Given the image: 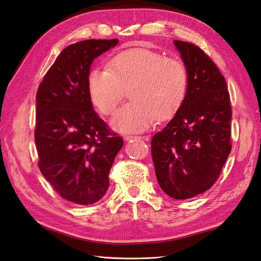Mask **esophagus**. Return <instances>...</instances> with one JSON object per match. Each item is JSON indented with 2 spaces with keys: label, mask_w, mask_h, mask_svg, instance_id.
Listing matches in <instances>:
<instances>
[{
  "label": "esophagus",
  "mask_w": 261,
  "mask_h": 261,
  "mask_svg": "<svg viewBox=\"0 0 261 261\" xmlns=\"http://www.w3.org/2000/svg\"><path fill=\"white\" fill-rule=\"evenodd\" d=\"M123 139H124V141H131L133 139H140V137H137V136H125Z\"/></svg>",
  "instance_id": "esophagus-1"
}]
</instances>
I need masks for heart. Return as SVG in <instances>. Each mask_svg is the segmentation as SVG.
I'll list each match as a JSON object with an SVG mask.
<instances>
[{
  "label": "heart",
  "instance_id": "heart-1",
  "mask_svg": "<svg viewBox=\"0 0 261 261\" xmlns=\"http://www.w3.org/2000/svg\"><path fill=\"white\" fill-rule=\"evenodd\" d=\"M186 66L147 48H130L115 55L108 68L95 67L88 74V93L100 113H113L129 89L131 102L115 113L112 128L118 132H143L156 117L170 118L187 93Z\"/></svg>",
  "mask_w": 261,
  "mask_h": 261
}]
</instances>
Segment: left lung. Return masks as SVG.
I'll return each mask as SVG.
<instances>
[{"label":"left lung","instance_id":"obj_1","mask_svg":"<svg viewBox=\"0 0 261 261\" xmlns=\"http://www.w3.org/2000/svg\"><path fill=\"white\" fill-rule=\"evenodd\" d=\"M188 73L187 93L166 127L152 139L159 187L187 199L213 187L231 152V103L223 75L201 49L173 41Z\"/></svg>","mask_w":261,"mask_h":261}]
</instances>
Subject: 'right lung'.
Segmentation results:
<instances>
[{
	"mask_svg": "<svg viewBox=\"0 0 261 261\" xmlns=\"http://www.w3.org/2000/svg\"><path fill=\"white\" fill-rule=\"evenodd\" d=\"M118 40H86L64 48L37 92L35 140L39 168L63 198L91 205L109 188L108 174L123 145L94 112L88 74Z\"/></svg>",
	"mask_w": 261,
	"mask_h": 261,
	"instance_id": "1",
	"label": "right lung"
}]
</instances>
